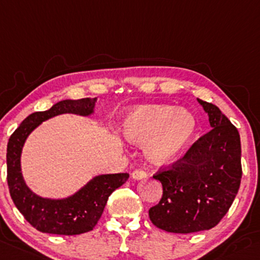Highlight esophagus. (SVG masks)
Listing matches in <instances>:
<instances>
[{
    "label": "esophagus",
    "instance_id": "34e87169",
    "mask_svg": "<svg viewBox=\"0 0 260 260\" xmlns=\"http://www.w3.org/2000/svg\"><path fill=\"white\" fill-rule=\"evenodd\" d=\"M132 178L137 180L147 178V173L144 171H142V169H136V171L132 172Z\"/></svg>",
    "mask_w": 260,
    "mask_h": 260
}]
</instances>
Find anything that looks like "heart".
<instances>
[{"instance_id": "heart-1", "label": "heart", "mask_w": 260, "mask_h": 260, "mask_svg": "<svg viewBox=\"0 0 260 260\" xmlns=\"http://www.w3.org/2000/svg\"><path fill=\"white\" fill-rule=\"evenodd\" d=\"M196 119L187 109L172 106H147L133 109L123 123V135L136 144H147V155L154 165L176 160L192 138Z\"/></svg>"}]
</instances>
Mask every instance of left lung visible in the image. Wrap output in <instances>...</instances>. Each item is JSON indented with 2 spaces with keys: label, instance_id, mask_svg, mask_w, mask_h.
I'll use <instances>...</instances> for the list:
<instances>
[{
  "label": "left lung",
  "instance_id": "8db88e82",
  "mask_svg": "<svg viewBox=\"0 0 260 260\" xmlns=\"http://www.w3.org/2000/svg\"><path fill=\"white\" fill-rule=\"evenodd\" d=\"M212 129L182 158L162 167L153 178L163 194L149 209V219L169 233H196L217 225L226 214L242 179L239 132L217 106L198 100Z\"/></svg>",
  "mask_w": 260,
  "mask_h": 260
}]
</instances>
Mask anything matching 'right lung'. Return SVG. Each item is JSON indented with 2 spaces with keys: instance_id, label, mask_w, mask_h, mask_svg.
Masks as SVG:
<instances>
[{
  "instance_id": "obj_1",
  "label": "right lung",
  "mask_w": 260,
  "mask_h": 260,
  "mask_svg": "<svg viewBox=\"0 0 260 260\" xmlns=\"http://www.w3.org/2000/svg\"><path fill=\"white\" fill-rule=\"evenodd\" d=\"M95 98L66 100L45 112L29 114L11 135L7 144V183L13 203L24 219L42 233L77 236L94 228L108 197L127 182L129 174H102L89 180L76 194L64 199L42 198L29 190L22 178L21 152L29 133L41 123L62 113L88 116L93 112Z\"/></svg>"
}]
</instances>
